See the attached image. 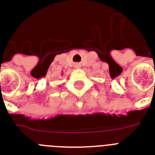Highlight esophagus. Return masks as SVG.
<instances>
[{"mask_svg":"<svg viewBox=\"0 0 155 155\" xmlns=\"http://www.w3.org/2000/svg\"><path fill=\"white\" fill-rule=\"evenodd\" d=\"M75 68H80V64H75Z\"/></svg>","mask_w":155,"mask_h":155,"instance_id":"obj_1","label":"esophagus"}]
</instances>
